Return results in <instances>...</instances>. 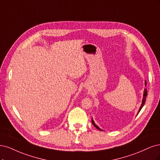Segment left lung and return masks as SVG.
<instances>
[{"label":"left lung","instance_id":"1","mask_svg":"<svg viewBox=\"0 0 160 160\" xmlns=\"http://www.w3.org/2000/svg\"><path fill=\"white\" fill-rule=\"evenodd\" d=\"M146 96H147V90L146 89H145V90H144V93H143V100H142V105H141V106H140V110H139V112H138V113L140 112V110H142V108H143V105H144V104H145V102H146ZM92 123H93V125L98 129V130H100V131H102V130L100 128H99L98 127L96 124H95V123L94 122V121H93V120H92Z\"/></svg>","mask_w":160,"mask_h":160}]
</instances>
